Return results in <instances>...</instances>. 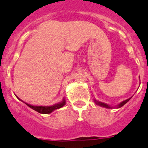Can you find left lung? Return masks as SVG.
Wrapping results in <instances>:
<instances>
[{
  "instance_id": "left-lung-1",
  "label": "left lung",
  "mask_w": 148,
  "mask_h": 148,
  "mask_svg": "<svg viewBox=\"0 0 148 148\" xmlns=\"http://www.w3.org/2000/svg\"><path fill=\"white\" fill-rule=\"evenodd\" d=\"M130 98H131V97H130ZM130 98L127 99V100H125V101H122L121 103H120V104L118 105V106H117L116 107H117V108H121V106H123L124 104H125V103H127L128 101H129L130 100ZM94 101H95V103L96 104L98 105V106H103V107H105V108H108V109H110V108H112V107H111V106H109V105H107V104H106V103H102V102H100V101H96L95 99Z\"/></svg>"
}]
</instances>
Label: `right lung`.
Returning a JSON list of instances; mask_svg holds the SVG:
<instances>
[{"mask_svg": "<svg viewBox=\"0 0 148 148\" xmlns=\"http://www.w3.org/2000/svg\"><path fill=\"white\" fill-rule=\"evenodd\" d=\"M25 104L27 105L29 107L33 109V110L38 112L41 113V114H49V113L52 112L53 111L60 109V108L62 107L65 104V100L63 98V100L61 102L56 103V104L53 105V106H33V105L28 104L27 103H25Z\"/></svg>", "mask_w": 148, "mask_h": 148, "instance_id": "right-lung-1", "label": "right lung"}]
</instances>
